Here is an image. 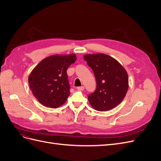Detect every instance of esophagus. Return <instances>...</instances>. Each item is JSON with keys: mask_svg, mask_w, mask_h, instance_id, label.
<instances>
[{"mask_svg": "<svg viewBox=\"0 0 161 161\" xmlns=\"http://www.w3.org/2000/svg\"><path fill=\"white\" fill-rule=\"evenodd\" d=\"M84 86H79V87H77V90H79V91H83L84 90Z\"/></svg>", "mask_w": 161, "mask_h": 161, "instance_id": "1", "label": "esophagus"}]
</instances>
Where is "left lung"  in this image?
<instances>
[{
    "label": "left lung",
    "mask_w": 161,
    "mask_h": 161,
    "mask_svg": "<svg viewBox=\"0 0 161 161\" xmlns=\"http://www.w3.org/2000/svg\"><path fill=\"white\" fill-rule=\"evenodd\" d=\"M84 59L93 70L97 81L96 91L88 96L92 108L99 111L114 109L127 93V72L118 60L103 53L85 54Z\"/></svg>",
    "instance_id": "8db88e82"
}]
</instances>
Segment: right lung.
I'll return each instance as SVG.
<instances>
[{
  "label": "right lung",
  "mask_w": 161,
  "mask_h": 161,
  "mask_svg": "<svg viewBox=\"0 0 161 161\" xmlns=\"http://www.w3.org/2000/svg\"><path fill=\"white\" fill-rule=\"evenodd\" d=\"M76 60L75 53L52 55L32 70L28 82L41 104L55 109L65 103L70 94L66 70Z\"/></svg>",
  "instance_id": "right-lung-1"
}]
</instances>
